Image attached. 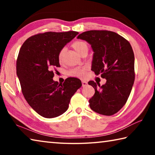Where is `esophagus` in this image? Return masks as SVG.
<instances>
[{"label":"esophagus","instance_id":"1","mask_svg":"<svg viewBox=\"0 0 155 155\" xmlns=\"http://www.w3.org/2000/svg\"><path fill=\"white\" fill-rule=\"evenodd\" d=\"M87 85V81H85V80H83L82 81V86H83V87H85V86Z\"/></svg>","mask_w":155,"mask_h":155}]
</instances>
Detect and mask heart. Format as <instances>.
Returning <instances> with one entry per match:
<instances>
[{"mask_svg": "<svg viewBox=\"0 0 155 155\" xmlns=\"http://www.w3.org/2000/svg\"><path fill=\"white\" fill-rule=\"evenodd\" d=\"M72 46L76 51L78 52L81 55H83L84 54H87L89 51V45L85 41H76L72 44ZM65 52H66V48H62L59 51L58 53V60L60 63H62L64 61ZM86 70H87V68L86 67L74 68L70 70L69 74L70 75L72 76V77L82 78L85 76Z\"/></svg>", "mask_w": 155, "mask_h": 155, "instance_id": "b5f03b06", "label": "heart"}]
</instances>
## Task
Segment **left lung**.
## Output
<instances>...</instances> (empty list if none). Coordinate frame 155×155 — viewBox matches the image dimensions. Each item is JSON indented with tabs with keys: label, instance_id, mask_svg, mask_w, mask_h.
Wrapping results in <instances>:
<instances>
[{
	"label": "left lung",
	"instance_id": "obj_1",
	"mask_svg": "<svg viewBox=\"0 0 155 155\" xmlns=\"http://www.w3.org/2000/svg\"><path fill=\"white\" fill-rule=\"evenodd\" d=\"M78 39L87 41L94 52L91 70L106 78L101 86L88 82L95 90L90 99V108L104 115H112L121 109L129 97L135 81L134 52L128 41L107 30L83 32Z\"/></svg>",
	"mask_w": 155,
	"mask_h": 155
}]
</instances>
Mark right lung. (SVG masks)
<instances>
[{
    "label": "right lung",
    "mask_w": 155,
    "mask_h": 155,
    "mask_svg": "<svg viewBox=\"0 0 155 155\" xmlns=\"http://www.w3.org/2000/svg\"><path fill=\"white\" fill-rule=\"evenodd\" d=\"M78 34L77 31L38 33L21 46L16 72L22 92L28 104L44 117H56L66 111L70 99L82 86L77 78H67L63 83L52 79L56 68L60 67L59 51Z\"/></svg>",
    "instance_id": "right-lung-1"
}]
</instances>
